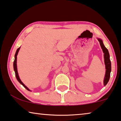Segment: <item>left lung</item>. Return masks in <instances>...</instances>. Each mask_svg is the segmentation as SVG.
<instances>
[{"mask_svg":"<svg viewBox=\"0 0 121 121\" xmlns=\"http://www.w3.org/2000/svg\"><path fill=\"white\" fill-rule=\"evenodd\" d=\"M98 40L100 43L101 48L103 50V52L104 53V62H105V69H106V72H105V78H104V85H106L107 83L109 82L110 77V72L111 71V61L110 60V55L108 52V50L107 48L104 46V45L103 43L102 40L100 39H98Z\"/></svg>","mask_w":121,"mask_h":121,"instance_id":"obj_1","label":"left lung"}]
</instances>
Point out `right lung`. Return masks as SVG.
<instances>
[{"label":"right lung","mask_w":121,"mask_h":121,"mask_svg":"<svg viewBox=\"0 0 121 121\" xmlns=\"http://www.w3.org/2000/svg\"><path fill=\"white\" fill-rule=\"evenodd\" d=\"M20 48L19 47L17 49V51H16V54H15V56H14V62H13V68H14V72H15V75H16V78H17V80L18 81V82H20V83L22 85L24 86V87L26 88V89L28 90V91H30V90L28 89V87H26V86L22 82H21V79H19V75H18V71H17V54H18V53L19 50V49H20Z\"/></svg>","instance_id":"1"}]
</instances>
